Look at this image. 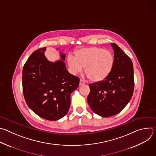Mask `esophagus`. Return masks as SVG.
I'll use <instances>...</instances> for the list:
<instances>
[{"mask_svg":"<svg viewBox=\"0 0 156 156\" xmlns=\"http://www.w3.org/2000/svg\"><path fill=\"white\" fill-rule=\"evenodd\" d=\"M84 81L83 80H80V83H79V85L80 86H82L83 84H84Z\"/></svg>","mask_w":156,"mask_h":156,"instance_id":"1","label":"esophagus"}]
</instances>
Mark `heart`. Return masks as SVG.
Instances as JSON below:
<instances>
[{
  "label": "heart",
  "instance_id": "1",
  "mask_svg": "<svg viewBox=\"0 0 156 156\" xmlns=\"http://www.w3.org/2000/svg\"><path fill=\"white\" fill-rule=\"evenodd\" d=\"M67 63L70 72L76 75L84 72L94 83H99L106 79L112 72L114 57L109 51L97 47L84 48L76 51L74 58L69 56Z\"/></svg>",
  "mask_w": 156,
  "mask_h": 156
}]
</instances>
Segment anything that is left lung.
<instances>
[{"instance_id": "1", "label": "left lung", "mask_w": 156, "mask_h": 156, "mask_svg": "<svg viewBox=\"0 0 156 156\" xmlns=\"http://www.w3.org/2000/svg\"><path fill=\"white\" fill-rule=\"evenodd\" d=\"M114 52V65L108 77L99 83L89 84L87 102L96 114L108 117L115 115L129 102L134 91L133 63L117 45L111 44Z\"/></svg>"}]
</instances>
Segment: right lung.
I'll return each mask as SVG.
<instances>
[{"label": "right lung", "mask_w": 156, "mask_h": 156, "mask_svg": "<svg viewBox=\"0 0 156 156\" xmlns=\"http://www.w3.org/2000/svg\"><path fill=\"white\" fill-rule=\"evenodd\" d=\"M46 48L35 51L26 62L22 74L23 92L28 107L40 117L55 121L63 117L70 106V94L79 86L78 77L70 74L62 60L51 62Z\"/></svg>", "instance_id": "right-lung-1"}]
</instances>
